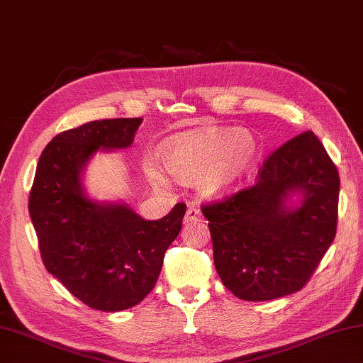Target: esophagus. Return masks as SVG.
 <instances>
[{
    "label": "esophagus",
    "mask_w": 363,
    "mask_h": 363,
    "mask_svg": "<svg viewBox=\"0 0 363 363\" xmlns=\"http://www.w3.org/2000/svg\"><path fill=\"white\" fill-rule=\"evenodd\" d=\"M200 220H201V211L196 206H194V204H190V206L187 208L186 219H184V222L192 223V222H200Z\"/></svg>",
    "instance_id": "obj_1"
}]
</instances>
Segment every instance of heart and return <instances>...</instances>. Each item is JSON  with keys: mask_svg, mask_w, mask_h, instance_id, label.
Masks as SVG:
<instances>
[{"mask_svg": "<svg viewBox=\"0 0 363 363\" xmlns=\"http://www.w3.org/2000/svg\"><path fill=\"white\" fill-rule=\"evenodd\" d=\"M160 163L169 176L194 182L203 196L223 199L235 194L254 173L260 146L247 130L209 127L176 135L160 149ZM154 187L167 186L152 164L144 167Z\"/></svg>", "mask_w": 363, "mask_h": 363, "instance_id": "heart-1", "label": "heart"}]
</instances>
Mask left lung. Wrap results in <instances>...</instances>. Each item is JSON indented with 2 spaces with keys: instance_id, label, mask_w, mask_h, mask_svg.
Wrapping results in <instances>:
<instances>
[{
  "instance_id": "obj_1",
  "label": "left lung",
  "mask_w": 363,
  "mask_h": 363,
  "mask_svg": "<svg viewBox=\"0 0 363 363\" xmlns=\"http://www.w3.org/2000/svg\"><path fill=\"white\" fill-rule=\"evenodd\" d=\"M338 194L337 167L305 131L268 157L254 186L204 204L223 286L247 301L298 292L337 233Z\"/></svg>"
}]
</instances>
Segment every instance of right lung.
<instances>
[{
  "label": "right lung",
  "instance_id": "1",
  "mask_svg": "<svg viewBox=\"0 0 363 363\" xmlns=\"http://www.w3.org/2000/svg\"><path fill=\"white\" fill-rule=\"evenodd\" d=\"M143 118H106L57 135L39 157L28 211L48 272L85 305L114 313L152 291L186 204L146 220L127 203L91 200L82 173L98 150L133 144Z\"/></svg>",
  "mask_w": 363,
  "mask_h": 363
}]
</instances>
